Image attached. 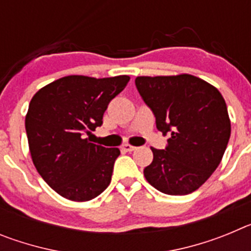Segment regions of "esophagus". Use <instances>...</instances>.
<instances>
[{
	"mask_svg": "<svg viewBox=\"0 0 251 251\" xmlns=\"http://www.w3.org/2000/svg\"><path fill=\"white\" fill-rule=\"evenodd\" d=\"M122 150L126 151V152H133V151L137 150V147H134V146H130V145H123L122 146Z\"/></svg>",
	"mask_w": 251,
	"mask_h": 251,
	"instance_id": "1",
	"label": "esophagus"
}]
</instances>
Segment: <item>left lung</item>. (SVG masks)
Listing matches in <instances>:
<instances>
[{
  "mask_svg": "<svg viewBox=\"0 0 251 251\" xmlns=\"http://www.w3.org/2000/svg\"><path fill=\"white\" fill-rule=\"evenodd\" d=\"M136 86L156 117L157 129L170 133L166 150L151 148L146 179L167 195L196 191L220 165L231 133L227 106L214 85L190 74L137 76Z\"/></svg>",
  "mask_w": 251,
  "mask_h": 251,
  "instance_id": "8db88e82",
  "label": "left lung"
}]
</instances>
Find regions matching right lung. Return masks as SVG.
<instances>
[{"label":"right lung","mask_w":251,"mask_h":251,"mask_svg":"<svg viewBox=\"0 0 251 251\" xmlns=\"http://www.w3.org/2000/svg\"><path fill=\"white\" fill-rule=\"evenodd\" d=\"M129 79L69 75L41 88L31 99L25 118L31 158L60 196L89 201L109 186L121 151L94 145L85 134L103 124L108 104Z\"/></svg>","instance_id":"right-lung-1"}]
</instances>
